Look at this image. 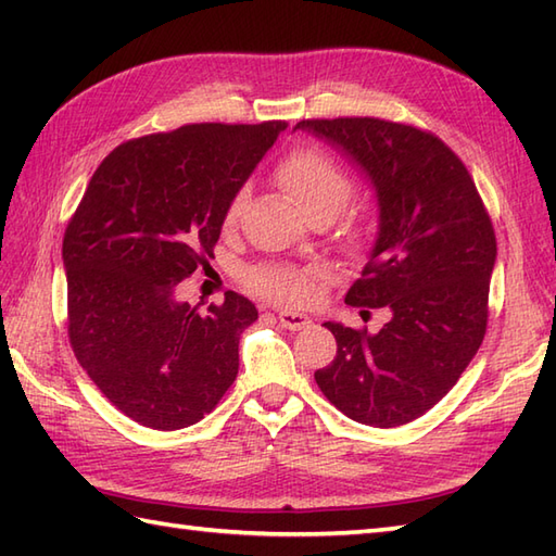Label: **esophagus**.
I'll return each mask as SVG.
<instances>
[{
    "mask_svg": "<svg viewBox=\"0 0 556 556\" xmlns=\"http://www.w3.org/2000/svg\"><path fill=\"white\" fill-rule=\"evenodd\" d=\"M279 323H281V327L291 329V332H296V329H305V327L313 325V320H311L308 315L293 313V311H281L279 313Z\"/></svg>",
    "mask_w": 556,
    "mask_h": 556,
    "instance_id": "34e87169",
    "label": "esophagus"
}]
</instances>
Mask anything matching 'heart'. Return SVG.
<instances>
[{"instance_id":"obj_1","label":"heart","mask_w":556,"mask_h":556,"mask_svg":"<svg viewBox=\"0 0 556 556\" xmlns=\"http://www.w3.org/2000/svg\"><path fill=\"white\" fill-rule=\"evenodd\" d=\"M277 184L285 188L305 217L327 215L334 219L351 198V176L332 157L315 148H299L277 164ZM245 203V191H239L224 212V224L233 227ZM245 285L260 296L275 303L299 305L305 303L315 291L308 271L291 269L285 265H260L245 275Z\"/></svg>"}]
</instances>
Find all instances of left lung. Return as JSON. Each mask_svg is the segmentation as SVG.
Listing matches in <instances>:
<instances>
[{
	"instance_id": "left-lung-1",
	"label": "left lung",
	"mask_w": 556,
	"mask_h": 556,
	"mask_svg": "<svg viewBox=\"0 0 556 556\" xmlns=\"http://www.w3.org/2000/svg\"><path fill=\"white\" fill-rule=\"evenodd\" d=\"M296 128L337 148L370 181L377 239L346 303L389 311L380 332L325 323L337 356L315 382L351 420L406 425L456 384L485 337L492 222L464 162L432 134L372 116Z\"/></svg>"
}]
</instances>
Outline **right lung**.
Masks as SVG:
<instances>
[{"label": "right lung", "instance_id": "right-lung-1", "mask_svg": "<svg viewBox=\"0 0 556 556\" xmlns=\"http://www.w3.org/2000/svg\"><path fill=\"white\" fill-rule=\"evenodd\" d=\"M285 128L188 124L128 140L102 160L68 222L71 349L138 425L188 428L236 380L255 305L229 291L203 313L176 291L212 257L229 200Z\"/></svg>", "mask_w": 556, "mask_h": 556}]
</instances>
